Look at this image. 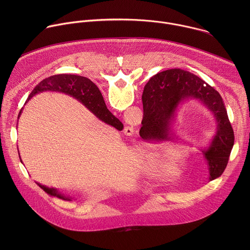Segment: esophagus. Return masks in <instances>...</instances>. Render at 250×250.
Returning <instances> with one entry per match:
<instances>
[{"mask_svg":"<svg viewBox=\"0 0 250 250\" xmlns=\"http://www.w3.org/2000/svg\"><path fill=\"white\" fill-rule=\"evenodd\" d=\"M124 132H125V134H126V135H131V134H133V128H132V126H127V127H125Z\"/></svg>","mask_w":250,"mask_h":250,"instance_id":"34e87169","label":"esophagus"}]
</instances>
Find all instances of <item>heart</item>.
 <instances>
[{
    "mask_svg": "<svg viewBox=\"0 0 250 250\" xmlns=\"http://www.w3.org/2000/svg\"><path fill=\"white\" fill-rule=\"evenodd\" d=\"M142 166H144L145 170L152 175H156L162 170L165 166V157L164 154L158 151H155L153 149L146 150L145 152L141 153L140 156ZM169 164L173 165L176 162V159H169Z\"/></svg>",
    "mask_w": 250,
    "mask_h": 250,
    "instance_id": "b5f03b06",
    "label": "heart"
}]
</instances>
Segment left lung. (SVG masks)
Segmentation results:
<instances>
[{
  "mask_svg": "<svg viewBox=\"0 0 250 250\" xmlns=\"http://www.w3.org/2000/svg\"><path fill=\"white\" fill-rule=\"evenodd\" d=\"M144 118L141 125L158 139L170 137V122L182 102H202L213 115L217 131L208 147L203 151L209 170V181L225 171L233 146L234 134L226 105L218 91L201 78L182 69L157 73L146 83L142 93Z\"/></svg>",
  "mask_w": 250,
  "mask_h": 250,
  "instance_id": "left-lung-1",
  "label": "left lung"
}]
</instances>
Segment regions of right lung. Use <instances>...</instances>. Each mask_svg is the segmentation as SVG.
I'll list each match as a JSON object with an SVG mask.
<instances>
[{"label": "right lung", "mask_w": 250, "mask_h": 250, "mask_svg": "<svg viewBox=\"0 0 250 250\" xmlns=\"http://www.w3.org/2000/svg\"><path fill=\"white\" fill-rule=\"evenodd\" d=\"M45 91L60 92L73 97L81 102L89 111H91L97 118L102 120L104 123L111 125L120 130H122L124 127V125L106 109V105L99 88L86 77L72 74H58L50 76L35 86V88L29 94L25 104L33 96ZM22 110L23 108L21 109L18 120ZM38 185L50 196L57 197L64 201H71L70 197H66L60 194L56 189L48 188L40 183H38Z\"/></svg>", "instance_id": "1"}]
</instances>
